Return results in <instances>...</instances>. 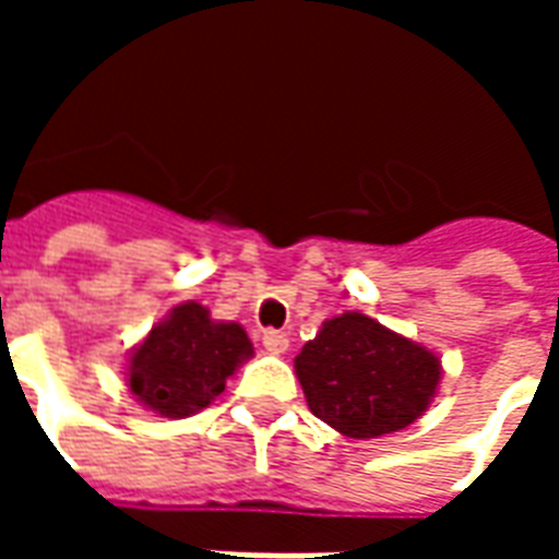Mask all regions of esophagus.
<instances>
[{
    "label": "esophagus",
    "mask_w": 559,
    "mask_h": 559,
    "mask_svg": "<svg viewBox=\"0 0 559 559\" xmlns=\"http://www.w3.org/2000/svg\"><path fill=\"white\" fill-rule=\"evenodd\" d=\"M263 347H266L269 353H284L290 347V338H287L284 332H278V329H266V332H263Z\"/></svg>",
    "instance_id": "obj_1"
}]
</instances>
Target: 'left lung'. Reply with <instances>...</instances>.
I'll list each match as a JSON object with an SVG mask.
<instances>
[{"label": "left lung", "mask_w": 559, "mask_h": 559, "mask_svg": "<svg viewBox=\"0 0 559 559\" xmlns=\"http://www.w3.org/2000/svg\"><path fill=\"white\" fill-rule=\"evenodd\" d=\"M308 407L335 431L371 440L401 431L428 411L440 359L356 311L332 317L296 356Z\"/></svg>", "instance_id": "8db88e82"}]
</instances>
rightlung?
Returning <instances> with one entry per match:
<instances>
[{"instance_id": "1", "label": "right lung", "mask_w": 559, "mask_h": 559, "mask_svg": "<svg viewBox=\"0 0 559 559\" xmlns=\"http://www.w3.org/2000/svg\"><path fill=\"white\" fill-rule=\"evenodd\" d=\"M248 356L254 347L239 323H218L197 302L176 305L131 353L128 386L152 413L182 419L218 399Z\"/></svg>"}]
</instances>
